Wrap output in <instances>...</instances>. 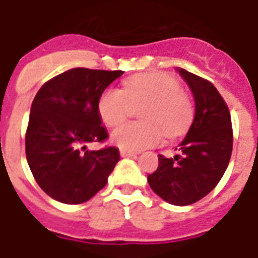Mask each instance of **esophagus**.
Wrapping results in <instances>:
<instances>
[{
    "mask_svg": "<svg viewBox=\"0 0 258 258\" xmlns=\"http://www.w3.org/2000/svg\"><path fill=\"white\" fill-rule=\"evenodd\" d=\"M120 155L123 158L135 157V155H137V153H135V151H128V150H120Z\"/></svg>",
    "mask_w": 258,
    "mask_h": 258,
    "instance_id": "1",
    "label": "esophagus"
}]
</instances>
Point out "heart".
I'll return each instance as SVG.
<instances>
[{"label": "heart", "instance_id": "heart-1", "mask_svg": "<svg viewBox=\"0 0 258 258\" xmlns=\"http://www.w3.org/2000/svg\"><path fill=\"white\" fill-rule=\"evenodd\" d=\"M142 107L145 121H131L112 131L113 145L121 150L139 151L158 146L163 131L178 137L192 119V103L175 79L165 74L139 75L125 80L123 91L115 87L104 89L99 97L97 111L105 125L120 124L131 115L134 107Z\"/></svg>", "mask_w": 258, "mask_h": 258}]
</instances>
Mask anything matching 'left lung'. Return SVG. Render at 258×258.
<instances>
[{
	"label": "left lung",
	"instance_id": "1",
	"mask_svg": "<svg viewBox=\"0 0 258 258\" xmlns=\"http://www.w3.org/2000/svg\"><path fill=\"white\" fill-rule=\"evenodd\" d=\"M196 101V116L174 158L158 155V169L147 176L150 187L176 206L196 204L224 175L233 150L230 112L212 83L179 68Z\"/></svg>",
	"mask_w": 258,
	"mask_h": 258
}]
</instances>
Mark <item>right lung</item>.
Wrapping results in <instances>:
<instances>
[{
    "label": "right lung",
    "mask_w": 258,
    "mask_h": 258,
    "mask_svg": "<svg viewBox=\"0 0 258 258\" xmlns=\"http://www.w3.org/2000/svg\"><path fill=\"white\" fill-rule=\"evenodd\" d=\"M121 71L72 68L38 89L25 134L26 161L38 186L53 200L78 205L104 187L120 155L116 147L87 150L108 134L99 97Z\"/></svg>",
    "instance_id": "add662e5"
}]
</instances>
